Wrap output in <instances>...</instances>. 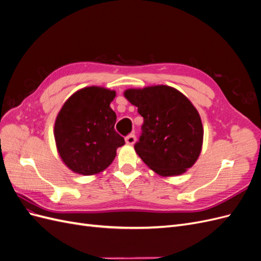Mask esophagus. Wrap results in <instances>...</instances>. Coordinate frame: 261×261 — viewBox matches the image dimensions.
Instances as JSON below:
<instances>
[{"label":"esophagus","mask_w":261,"mask_h":261,"mask_svg":"<svg viewBox=\"0 0 261 261\" xmlns=\"http://www.w3.org/2000/svg\"><path fill=\"white\" fill-rule=\"evenodd\" d=\"M125 141L127 145H134L136 143V136L134 135V134H130V135L125 138Z\"/></svg>","instance_id":"esophagus-1"}]
</instances>
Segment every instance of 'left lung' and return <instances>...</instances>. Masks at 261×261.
Segmentation results:
<instances>
[{
    "instance_id": "left-lung-1",
    "label": "left lung",
    "mask_w": 261,
    "mask_h": 261,
    "mask_svg": "<svg viewBox=\"0 0 261 261\" xmlns=\"http://www.w3.org/2000/svg\"><path fill=\"white\" fill-rule=\"evenodd\" d=\"M124 97L144 117L135 151L161 176H176L192 168L202 148L200 115L177 89L165 85L130 88Z\"/></svg>"
}]
</instances>
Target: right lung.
Instances as JSON below:
<instances>
[{"mask_svg":"<svg viewBox=\"0 0 261 261\" xmlns=\"http://www.w3.org/2000/svg\"><path fill=\"white\" fill-rule=\"evenodd\" d=\"M116 96L105 87H85L73 93L55 118L54 139L66 167L77 174L105 171L125 144L114 129L116 114L110 107Z\"/></svg>","mask_w":261,"mask_h":261,"instance_id":"right-lung-1","label":"right lung"}]
</instances>
